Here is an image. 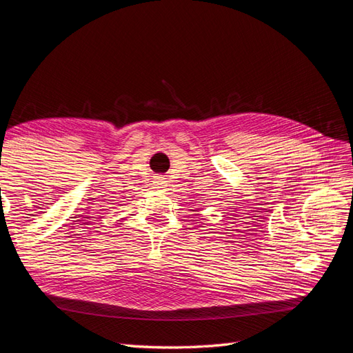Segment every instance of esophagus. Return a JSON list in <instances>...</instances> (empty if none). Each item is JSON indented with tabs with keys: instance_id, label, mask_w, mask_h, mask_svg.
Here are the masks:
<instances>
[{
	"instance_id": "esophagus-1",
	"label": "esophagus",
	"mask_w": 353,
	"mask_h": 353,
	"mask_svg": "<svg viewBox=\"0 0 353 353\" xmlns=\"http://www.w3.org/2000/svg\"><path fill=\"white\" fill-rule=\"evenodd\" d=\"M165 187H166V185H165V181H163V179H159L157 184H156V188L160 190V191H163Z\"/></svg>"
}]
</instances>
